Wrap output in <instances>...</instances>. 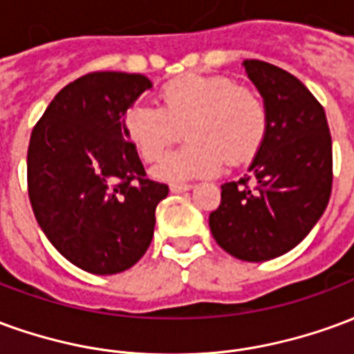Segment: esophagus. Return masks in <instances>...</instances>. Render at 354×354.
I'll return each mask as SVG.
<instances>
[{
  "instance_id": "obj_1",
  "label": "esophagus",
  "mask_w": 354,
  "mask_h": 354,
  "mask_svg": "<svg viewBox=\"0 0 354 354\" xmlns=\"http://www.w3.org/2000/svg\"><path fill=\"white\" fill-rule=\"evenodd\" d=\"M193 185L192 184H170V193H184L189 192Z\"/></svg>"
}]
</instances>
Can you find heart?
<instances>
[{
	"label": "heart",
	"instance_id": "b5f03b06",
	"mask_svg": "<svg viewBox=\"0 0 354 354\" xmlns=\"http://www.w3.org/2000/svg\"><path fill=\"white\" fill-rule=\"evenodd\" d=\"M161 108L132 106L123 132L144 161H157L185 127L189 144L170 151L151 169L162 182L218 174L225 165L252 159L266 138L267 113L258 94L225 75L189 73L159 91Z\"/></svg>",
	"mask_w": 354,
	"mask_h": 354
}]
</instances>
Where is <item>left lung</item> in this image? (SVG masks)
I'll list each match as a JSON object with an SVG mask.
<instances>
[{"instance_id":"8db88e82","label":"left lung","mask_w":354,"mask_h":354,"mask_svg":"<svg viewBox=\"0 0 354 354\" xmlns=\"http://www.w3.org/2000/svg\"><path fill=\"white\" fill-rule=\"evenodd\" d=\"M263 98L266 138L248 174L222 185V203L208 225L225 252L267 261L304 241L326 210L332 192V138L319 100L292 73L245 60Z\"/></svg>"}]
</instances>
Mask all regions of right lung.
I'll return each instance as SVG.
<instances>
[{
    "mask_svg": "<svg viewBox=\"0 0 354 354\" xmlns=\"http://www.w3.org/2000/svg\"><path fill=\"white\" fill-rule=\"evenodd\" d=\"M153 87L142 73L94 72L66 85L32 131L28 195L50 245L83 271L132 267L153 239L169 185L146 178L124 111Z\"/></svg>",
    "mask_w": 354,
    "mask_h": 354,
    "instance_id": "obj_1",
    "label": "right lung"
}]
</instances>
